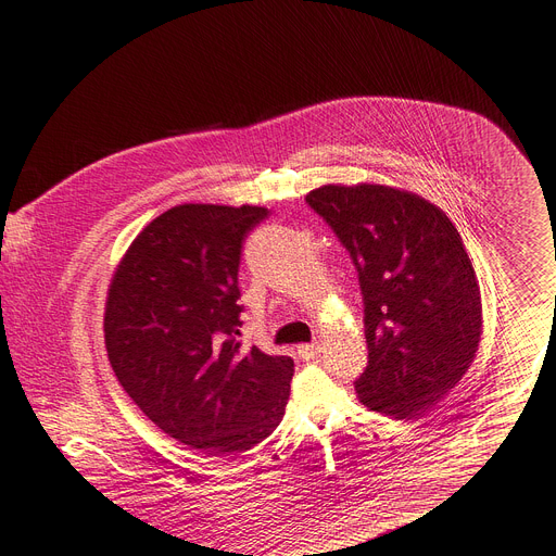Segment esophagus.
Segmentation results:
<instances>
[{
  "label": "esophagus",
  "mask_w": 556,
  "mask_h": 556,
  "mask_svg": "<svg viewBox=\"0 0 556 556\" xmlns=\"http://www.w3.org/2000/svg\"><path fill=\"white\" fill-rule=\"evenodd\" d=\"M298 353H300V357L302 359H315L319 353H321V344L319 342H313V344H302L300 349H298Z\"/></svg>",
  "instance_id": "esophagus-1"
}]
</instances>
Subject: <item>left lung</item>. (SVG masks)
<instances>
[{
	"label": "left lung",
	"mask_w": 556,
	"mask_h": 556,
	"mask_svg": "<svg viewBox=\"0 0 556 556\" xmlns=\"http://www.w3.org/2000/svg\"><path fill=\"white\" fill-rule=\"evenodd\" d=\"M306 203L357 270L368 346L359 402L395 420L422 416L467 374L483 332L458 230L433 203L389 185H321Z\"/></svg>",
	"instance_id": "obj_1"
}]
</instances>
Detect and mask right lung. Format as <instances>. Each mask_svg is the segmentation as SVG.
I'll list each match as a JSON object with an SVG mask.
<instances>
[{
  "mask_svg": "<svg viewBox=\"0 0 556 556\" xmlns=\"http://www.w3.org/2000/svg\"><path fill=\"white\" fill-rule=\"evenodd\" d=\"M256 205H176L147 226L111 279L104 344L138 409L212 456L248 452L283 418L294 364L235 340L245 235Z\"/></svg>",
  "mask_w": 556,
  "mask_h": 556,
  "instance_id": "right-lung-1",
  "label": "right lung"
}]
</instances>
